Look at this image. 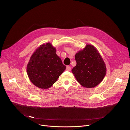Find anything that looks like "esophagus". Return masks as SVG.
I'll return each mask as SVG.
<instances>
[{
	"label": "esophagus",
	"mask_w": 130,
	"mask_h": 130,
	"mask_svg": "<svg viewBox=\"0 0 130 130\" xmlns=\"http://www.w3.org/2000/svg\"><path fill=\"white\" fill-rule=\"evenodd\" d=\"M71 70V66H66V70H67V71H70Z\"/></svg>",
	"instance_id": "1"
}]
</instances>
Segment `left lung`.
Returning <instances> with one entry per match:
<instances>
[{"label": "left lung", "mask_w": 130, "mask_h": 130, "mask_svg": "<svg viewBox=\"0 0 130 130\" xmlns=\"http://www.w3.org/2000/svg\"><path fill=\"white\" fill-rule=\"evenodd\" d=\"M76 65L72 70L77 81L86 88H93L103 80L106 67L103 58L93 45L86 44L75 56Z\"/></svg>", "instance_id": "8db88e82"}]
</instances>
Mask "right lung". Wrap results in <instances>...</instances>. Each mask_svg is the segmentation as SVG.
<instances>
[{"label": "right lung", "mask_w": 130, "mask_h": 130, "mask_svg": "<svg viewBox=\"0 0 130 130\" xmlns=\"http://www.w3.org/2000/svg\"><path fill=\"white\" fill-rule=\"evenodd\" d=\"M50 43L40 45L31 56L27 73L31 82L41 89H48L66 69Z\"/></svg>", "instance_id": "add662e5"}]
</instances>
